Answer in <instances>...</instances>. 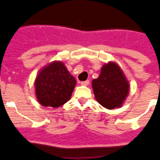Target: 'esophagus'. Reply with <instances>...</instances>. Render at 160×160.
I'll return each instance as SVG.
<instances>
[{
	"label": "esophagus",
	"instance_id": "34e87169",
	"mask_svg": "<svg viewBox=\"0 0 160 160\" xmlns=\"http://www.w3.org/2000/svg\"><path fill=\"white\" fill-rule=\"evenodd\" d=\"M81 84L83 85V86H87V85L89 84V81H88V80H86V81L81 82Z\"/></svg>",
	"mask_w": 160,
	"mask_h": 160
}]
</instances>
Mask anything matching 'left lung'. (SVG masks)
Wrapping results in <instances>:
<instances>
[{
  "label": "left lung",
  "instance_id": "left-lung-1",
  "mask_svg": "<svg viewBox=\"0 0 160 160\" xmlns=\"http://www.w3.org/2000/svg\"><path fill=\"white\" fill-rule=\"evenodd\" d=\"M96 101L107 109L123 104L129 93V83L119 66L109 63L101 68L99 78L92 82Z\"/></svg>",
  "mask_w": 160,
  "mask_h": 160
}]
</instances>
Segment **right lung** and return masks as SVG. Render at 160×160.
<instances>
[{
    "label": "right lung",
    "instance_id": "1",
    "mask_svg": "<svg viewBox=\"0 0 160 160\" xmlns=\"http://www.w3.org/2000/svg\"><path fill=\"white\" fill-rule=\"evenodd\" d=\"M76 79L62 62L50 64L37 76L35 82L36 94L43 107H59L71 99Z\"/></svg>",
    "mask_w": 160,
    "mask_h": 160
}]
</instances>
